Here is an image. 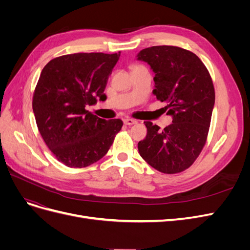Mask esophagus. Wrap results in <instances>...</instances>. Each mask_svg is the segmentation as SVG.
Masks as SVG:
<instances>
[{
    "label": "esophagus",
    "mask_w": 250,
    "mask_h": 250,
    "mask_svg": "<svg viewBox=\"0 0 250 250\" xmlns=\"http://www.w3.org/2000/svg\"><path fill=\"white\" fill-rule=\"evenodd\" d=\"M124 124L125 125H128V126H130V125H133V124H137L138 122L135 120H132V119H124Z\"/></svg>",
    "instance_id": "esophagus-1"
}]
</instances>
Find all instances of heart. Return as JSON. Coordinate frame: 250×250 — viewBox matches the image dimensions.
I'll use <instances>...</instances> for the list:
<instances>
[{"mask_svg": "<svg viewBox=\"0 0 250 250\" xmlns=\"http://www.w3.org/2000/svg\"><path fill=\"white\" fill-rule=\"evenodd\" d=\"M138 67H141V65H139V64H133V65L131 66V70H134V69H138Z\"/></svg>", "mask_w": 250, "mask_h": 250, "instance_id": "b5f03b06", "label": "heart"}]
</instances>
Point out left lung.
<instances>
[{"instance_id": "8db88e82", "label": "left lung", "mask_w": 250, "mask_h": 250, "mask_svg": "<svg viewBox=\"0 0 250 250\" xmlns=\"http://www.w3.org/2000/svg\"><path fill=\"white\" fill-rule=\"evenodd\" d=\"M155 76L153 95L171 115L172 123L161 129L145 122L147 135L138 144L139 153L151 167L176 174L191 167L207 143L215 88L207 66L193 52L175 46L143 49Z\"/></svg>"}]
</instances>
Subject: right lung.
Instances as JSON below:
<instances>
[{
    "mask_svg": "<svg viewBox=\"0 0 250 250\" xmlns=\"http://www.w3.org/2000/svg\"><path fill=\"white\" fill-rule=\"evenodd\" d=\"M121 53H75L44 65L35 86L32 108L42 140L57 160L85 168L107 153L123 122L104 120L85 109L99 98Z\"/></svg>",
    "mask_w": 250,
    "mask_h": 250,
    "instance_id": "right-lung-1",
    "label": "right lung"
}]
</instances>
